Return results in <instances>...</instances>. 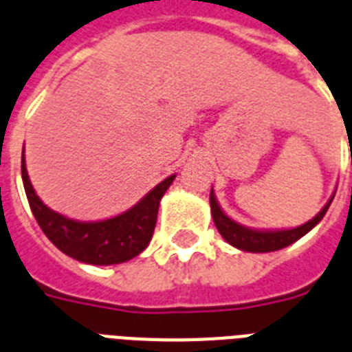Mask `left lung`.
<instances>
[{
	"mask_svg": "<svg viewBox=\"0 0 352 352\" xmlns=\"http://www.w3.org/2000/svg\"><path fill=\"white\" fill-rule=\"evenodd\" d=\"M331 202L333 197L329 199V202L322 208V211L318 212L317 217L311 218V220L306 221V223L300 227L286 229V231H258V229H249V227H243L240 226V223H236L234 220H231L226 212L221 211V208L218 206L212 191L211 195H209L211 214L218 232L223 236V240H226L227 243H231L236 249L247 250V252H274V250L285 249V247L292 245L294 241L300 240L306 232L311 231L313 227L317 226L318 221L324 218V214H326V211L329 209Z\"/></svg>",
	"mask_w": 352,
	"mask_h": 352,
	"instance_id": "obj_1",
	"label": "left lung"
}]
</instances>
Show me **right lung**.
I'll return each instance as SVG.
<instances>
[{"mask_svg":"<svg viewBox=\"0 0 352 352\" xmlns=\"http://www.w3.org/2000/svg\"><path fill=\"white\" fill-rule=\"evenodd\" d=\"M21 175L32 212L48 240L66 256L89 265H116L143 252L152 240L159 202L175 179L170 175L159 182L134 208L118 217L102 221H76L52 211L35 195L25 166V153L21 157Z\"/></svg>","mask_w":352,"mask_h":352,"instance_id":"add662e5","label":"right lung"}]
</instances>
